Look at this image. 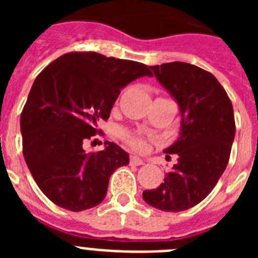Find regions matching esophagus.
I'll use <instances>...</instances> for the list:
<instances>
[{
    "label": "esophagus",
    "instance_id": "obj_1",
    "mask_svg": "<svg viewBox=\"0 0 258 258\" xmlns=\"http://www.w3.org/2000/svg\"><path fill=\"white\" fill-rule=\"evenodd\" d=\"M131 164L132 165H143L145 161L142 159H140L138 156H131Z\"/></svg>",
    "mask_w": 258,
    "mask_h": 258
}]
</instances>
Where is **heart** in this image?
<instances>
[{
  "label": "heart",
  "mask_w": 258,
  "mask_h": 258,
  "mask_svg": "<svg viewBox=\"0 0 258 258\" xmlns=\"http://www.w3.org/2000/svg\"><path fill=\"white\" fill-rule=\"evenodd\" d=\"M121 138L129 147H132L136 151H142L146 147V141L141 134L134 133L131 131H122Z\"/></svg>",
  "instance_id": "1"
}]
</instances>
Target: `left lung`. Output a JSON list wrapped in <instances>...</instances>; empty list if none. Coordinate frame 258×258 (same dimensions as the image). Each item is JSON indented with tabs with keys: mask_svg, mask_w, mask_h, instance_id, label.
<instances>
[{
	"mask_svg": "<svg viewBox=\"0 0 258 258\" xmlns=\"http://www.w3.org/2000/svg\"><path fill=\"white\" fill-rule=\"evenodd\" d=\"M150 68L178 103L181 131L178 140L164 150L177 155L178 163L159 187L143 191L142 197L160 211H186L208 197L226 169L235 137L234 109L225 89L208 71L184 61Z\"/></svg>",
	"mask_w": 258,
	"mask_h": 258,
	"instance_id": "left-lung-1",
	"label": "left lung"
}]
</instances>
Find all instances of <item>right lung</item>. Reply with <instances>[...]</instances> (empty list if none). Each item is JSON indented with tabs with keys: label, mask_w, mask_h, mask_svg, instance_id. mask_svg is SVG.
Here are the masks:
<instances>
[{
	"label": "right lung",
	"mask_w": 258,
	"mask_h": 258,
	"mask_svg": "<svg viewBox=\"0 0 258 258\" xmlns=\"http://www.w3.org/2000/svg\"><path fill=\"white\" fill-rule=\"evenodd\" d=\"M149 67L94 51L68 52L41 71L20 116L23 155L32 177L54 204L72 212L103 202L109 177L129 155L106 141L86 154L84 141L101 133L121 89Z\"/></svg>",
	"instance_id": "add662e5"
}]
</instances>
